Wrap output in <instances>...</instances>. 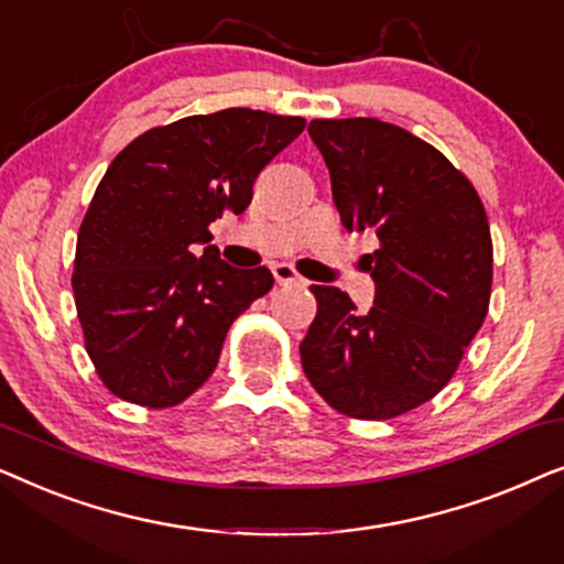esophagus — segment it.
<instances>
[{"label": "esophagus", "instance_id": "obj_1", "mask_svg": "<svg viewBox=\"0 0 564 564\" xmlns=\"http://www.w3.org/2000/svg\"><path fill=\"white\" fill-rule=\"evenodd\" d=\"M272 274H274V280L280 282V284H297V288H305V284H307L303 276H300L290 264H274L272 267Z\"/></svg>", "mask_w": 564, "mask_h": 564}]
</instances>
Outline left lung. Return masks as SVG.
Returning <instances> with one entry per match:
<instances>
[{
  "instance_id": "1",
  "label": "left lung",
  "mask_w": 564,
  "mask_h": 564,
  "mask_svg": "<svg viewBox=\"0 0 564 564\" xmlns=\"http://www.w3.org/2000/svg\"><path fill=\"white\" fill-rule=\"evenodd\" d=\"M349 234L365 253L375 305L313 284L318 313L300 344L305 377L338 413L388 421L457 372L490 305L492 241L473 182L434 145L375 118L311 120Z\"/></svg>"
}]
</instances>
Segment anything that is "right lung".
Listing matches in <instances>:
<instances>
[{
  "mask_svg": "<svg viewBox=\"0 0 564 564\" xmlns=\"http://www.w3.org/2000/svg\"><path fill=\"white\" fill-rule=\"evenodd\" d=\"M303 128V118L230 107L145 130L107 166L76 238L72 288L112 395L172 408L213 375L230 323L274 276L228 267L207 226L249 207L261 169Z\"/></svg>",
  "mask_w": 564,
  "mask_h": 564,
  "instance_id": "obj_1",
  "label": "right lung"
}]
</instances>
